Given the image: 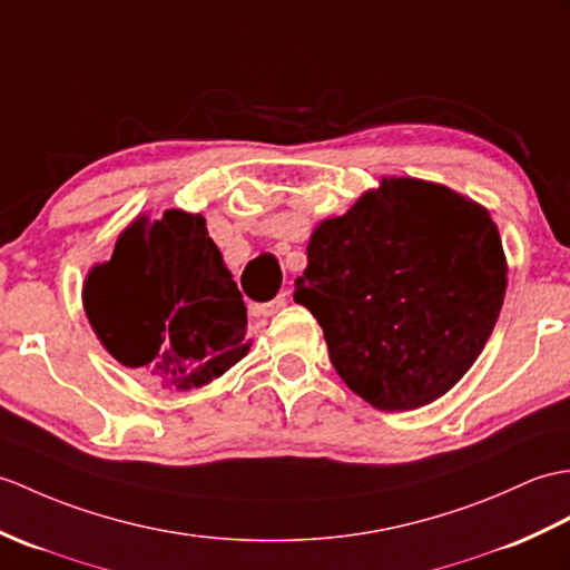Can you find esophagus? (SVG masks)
Masks as SVG:
<instances>
[{
	"label": "esophagus",
	"instance_id": "34e87169",
	"mask_svg": "<svg viewBox=\"0 0 570 570\" xmlns=\"http://www.w3.org/2000/svg\"><path fill=\"white\" fill-rule=\"evenodd\" d=\"M286 303H288V291H282L279 296L272 298L269 303H264L262 311H264V315H274V313H279L286 306Z\"/></svg>",
	"mask_w": 570,
	"mask_h": 570
}]
</instances>
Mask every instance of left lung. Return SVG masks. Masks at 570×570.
<instances>
[{
    "mask_svg": "<svg viewBox=\"0 0 570 570\" xmlns=\"http://www.w3.org/2000/svg\"><path fill=\"white\" fill-rule=\"evenodd\" d=\"M505 274L485 208L440 184L391 177L317 225L294 298L321 323L354 393L381 410H413L479 360Z\"/></svg>",
    "mask_w": 570,
    "mask_h": 570,
    "instance_id": "left-lung-1",
    "label": "left lung"
}]
</instances>
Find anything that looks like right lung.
Returning a JSON list of instances; mask_svg holds the SVG:
<instances>
[{
	"label": "right lung",
	"instance_id": "add662e5",
	"mask_svg": "<svg viewBox=\"0 0 570 570\" xmlns=\"http://www.w3.org/2000/svg\"><path fill=\"white\" fill-rule=\"evenodd\" d=\"M85 308L114 360L165 383L202 386L249 350L247 308L206 220L138 218L89 272Z\"/></svg>",
	"mask_w": 570,
	"mask_h": 570
}]
</instances>
